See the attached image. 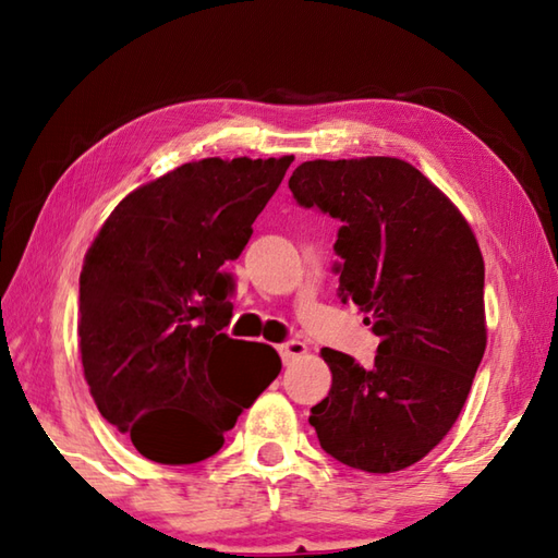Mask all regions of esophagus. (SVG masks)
I'll use <instances>...</instances> for the list:
<instances>
[{
  "instance_id": "esophagus-1",
  "label": "esophagus",
  "mask_w": 558,
  "mask_h": 558,
  "mask_svg": "<svg viewBox=\"0 0 558 558\" xmlns=\"http://www.w3.org/2000/svg\"><path fill=\"white\" fill-rule=\"evenodd\" d=\"M278 350H280L282 362H286V364H292L294 360H300V357H304V354H306V345H304V342H300V340L282 342Z\"/></svg>"
}]
</instances>
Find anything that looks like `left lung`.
<instances>
[{"label":"left lung","mask_w":558,"mask_h":558,"mask_svg":"<svg viewBox=\"0 0 558 558\" xmlns=\"http://www.w3.org/2000/svg\"><path fill=\"white\" fill-rule=\"evenodd\" d=\"M290 192L342 222L338 298L378 336L372 366L322 350L333 384L310 424L342 465L405 470L456 424L487 348L480 244L448 196L398 158L302 162Z\"/></svg>","instance_id":"1"}]
</instances>
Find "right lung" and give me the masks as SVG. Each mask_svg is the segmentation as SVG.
Segmentation results:
<instances>
[{
	"label": "right lung",
	"mask_w": 558,
	"mask_h": 558,
	"mask_svg": "<svg viewBox=\"0 0 558 558\" xmlns=\"http://www.w3.org/2000/svg\"><path fill=\"white\" fill-rule=\"evenodd\" d=\"M292 156L186 162L120 201L78 280L83 376L100 414L162 465L216 456L280 374L278 352L232 340L234 280L252 225ZM255 388L243 393L247 366Z\"/></svg>",
	"instance_id": "obj_1"
}]
</instances>
